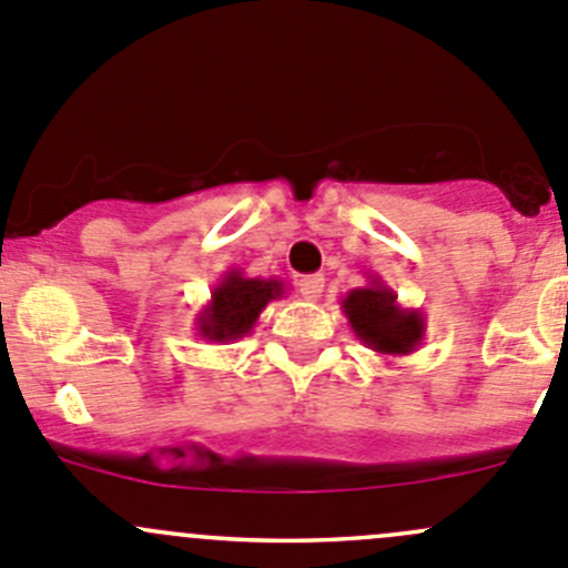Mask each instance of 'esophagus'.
<instances>
[{
    "mask_svg": "<svg viewBox=\"0 0 568 568\" xmlns=\"http://www.w3.org/2000/svg\"><path fill=\"white\" fill-rule=\"evenodd\" d=\"M323 276H303L301 282H297V292H301V297H306V301H317V297L323 295Z\"/></svg>",
    "mask_w": 568,
    "mask_h": 568,
    "instance_id": "esophagus-1",
    "label": "esophagus"
}]
</instances>
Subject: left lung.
Listing matches in <instances>:
<instances>
[{"instance_id":"obj_1","label":"left lung","mask_w":568,"mask_h":568,"mask_svg":"<svg viewBox=\"0 0 568 568\" xmlns=\"http://www.w3.org/2000/svg\"><path fill=\"white\" fill-rule=\"evenodd\" d=\"M369 284L342 297V312L353 334L381 356H408L425 339V314L403 308L397 292L381 276H367Z\"/></svg>"}]
</instances>
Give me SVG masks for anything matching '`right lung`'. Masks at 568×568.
<instances>
[{"label":"right lung","instance_id":"right-lung-1","mask_svg":"<svg viewBox=\"0 0 568 568\" xmlns=\"http://www.w3.org/2000/svg\"><path fill=\"white\" fill-rule=\"evenodd\" d=\"M282 295L284 282L278 278H251L232 267L212 286V297L195 314V331L201 339L226 345V342L251 334L262 308Z\"/></svg>","mask_w":568,"mask_h":568}]
</instances>
